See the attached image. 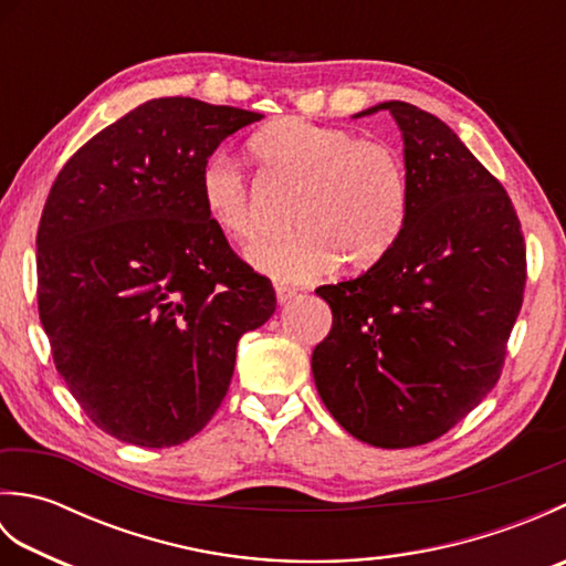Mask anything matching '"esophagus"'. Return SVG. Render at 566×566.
Listing matches in <instances>:
<instances>
[{
    "instance_id": "obj_1",
    "label": "esophagus",
    "mask_w": 566,
    "mask_h": 566,
    "mask_svg": "<svg viewBox=\"0 0 566 566\" xmlns=\"http://www.w3.org/2000/svg\"><path fill=\"white\" fill-rule=\"evenodd\" d=\"M274 294H276V304H280V306H284V304H290L292 302V298L296 296V292L294 290H290V286H276V290H274Z\"/></svg>"
}]
</instances>
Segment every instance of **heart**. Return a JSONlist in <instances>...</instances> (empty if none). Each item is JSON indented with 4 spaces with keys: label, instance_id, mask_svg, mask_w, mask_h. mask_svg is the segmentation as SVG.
Instances as JSON below:
<instances>
[{
    "label": "heart",
    "instance_id": "b5f03b06",
    "mask_svg": "<svg viewBox=\"0 0 566 566\" xmlns=\"http://www.w3.org/2000/svg\"><path fill=\"white\" fill-rule=\"evenodd\" d=\"M250 153L298 185L292 203L294 233L264 240L248 252L252 270L298 284L333 270H363L389 252L408 219V175L401 155L363 140L343 126L280 118L250 138ZM199 199L223 235L248 243L260 223L243 170L213 155L199 170Z\"/></svg>",
    "mask_w": 566,
    "mask_h": 566
}]
</instances>
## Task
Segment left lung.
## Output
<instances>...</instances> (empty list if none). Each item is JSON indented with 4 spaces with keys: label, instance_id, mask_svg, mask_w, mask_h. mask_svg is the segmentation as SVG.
I'll use <instances>...</instances> for the list:
<instances>
[{
    "label": "left lung",
    "instance_id": "8db88e82",
    "mask_svg": "<svg viewBox=\"0 0 566 566\" xmlns=\"http://www.w3.org/2000/svg\"><path fill=\"white\" fill-rule=\"evenodd\" d=\"M389 112L403 140L408 219L371 268L318 286L333 311L311 369L353 438L384 450L440 438L494 389L525 290L521 221L454 130L408 102Z\"/></svg>",
    "mask_w": 566,
    "mask_h": 566
}]
</instances>
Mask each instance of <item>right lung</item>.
<instances>
[{
    "instance_id": "right-lung-1",
    "label": "right lung",
    "mask_w": 566,
    "mask_h": 566,
    "mask_svg": "<svg viewBox=\"0 0 566 566\" xmlns=\"http://www.w3.org/2000/svg\"><path fill=\"white\" fill-rule=\"evenodd\" d=\"M262 114L163 97L72 155L35 238L39 314L53 359L92 423L138 448H172L209 423L240 335L276 308L203 213L199 170Z\"/></svg>"
}]
</instances>
